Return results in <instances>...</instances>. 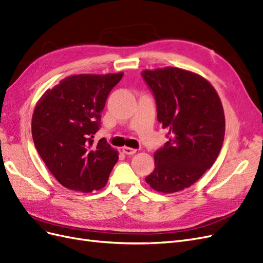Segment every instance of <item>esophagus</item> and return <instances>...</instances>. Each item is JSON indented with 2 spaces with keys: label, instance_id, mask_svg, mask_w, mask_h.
I'll return each mask as SVG.
<instances>
[{
  "label": "esophagus",
  "instance_id": "obj_1",
  "mask_svg": "<svg viewBox=\"0 0 263 263\" xmlns=\"http://www.w3.org/2000/svg\"><path fill=\"white\" fill-rule=\"evenodd\" d=\"M123 153L125 154V155H127V156H132V155H134V154H136V149H134V148H129V147H123Z\"/></svg>",
  "mask_w": 263,
  "mask_h": 263
}]
</instances>
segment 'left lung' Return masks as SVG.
<instances>
[{
    "label": "left lung",
    "mask_w": 263,
    "mask_h": 263,
    "mask_svg": "<svg viewBox=\"0 0 263 263\" xmlns=\"http://www.w3.org/2000/svg\"><path fill=\"white\" fill-rule=\"evenodd\" d=\"M157 118L169 140L155 154V170L146 182L158 192L191 186L216 160L225 136V116L213 85L179 68L145 70Z\"/></svg>",
    "instance_id": "8db88e82"
}]
</instances>
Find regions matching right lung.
Segmentation results:
<instances>
[{"label":"right lung","mask_w":263,"mask_h":263,"mask_svg":"<svg viewBox=\"0 0 263 263\" xmlns=\"http://www.w3.org/2000/svg\"><path fill=\"white\" fill-rule=\"evenodd\" d=\"M122 78L123 73L71 76L38 101L31 119L34 144L65 187L90 193L105 186L118 154L105 138H93L108 94Z\"/></svg>","instance_id":"1"}]
</instances>
